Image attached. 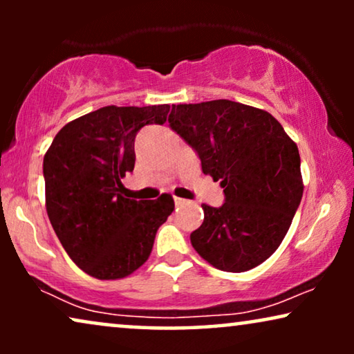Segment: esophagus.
<instances>
[{"mask_svg": "<svg viewBox=\"0 0 354 354\" xmlns=\"http://www.w3.org/2000/svg\"><path fill=\"white\" fill-rule=\"evenodd\" d=\"M174 201H176L177 207H183V206H187L188 203H190L188 200H183V198H174Z\"/></svg>", "mask_w": 354, "mask_h": 354, "instance_id": "1", "label": "esophagus"}]
</instances>
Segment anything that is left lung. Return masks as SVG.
<instances>
[{
	"label": "left lung",
	"instance_id": "1",
	"mask_svg": "<svg viewBox=\"0 0 354 354\" xmlns=\"http://www.w3.org/2000/svg\"><path fill=\"white\" fill-rule=\"evenodd\" d=\"M169 124L224 188L221 207L201 205L190 240L203 259L245 272L279 248L303 196L297 143L268 111L230 100L174 104Z\"/></svg>",
	"mask_w": 354,
	"mask_h": 354
}]
</instances>
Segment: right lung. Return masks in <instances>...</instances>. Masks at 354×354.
Here are the masks:
<instances>
[{
    "label": "right lung",
    "mask_w": 354,
    "mask_h": 354,
    "mask_svg": "<svg viewBox=\"0 0 354 354\" xmlns=\"http://www.w3.org/2000/svg\"><path fill=\"white\" fill-rule=\"evenodd\" d=\"M169 104L104 106L66 124L43 159L45 200L62 248L100 280L124 279L147 263L159 227L174 211L171 195L122 196L135 166V135L162 125Z\"/></svg>",
    "instance_id": "obj_1"
}]
</instances>
